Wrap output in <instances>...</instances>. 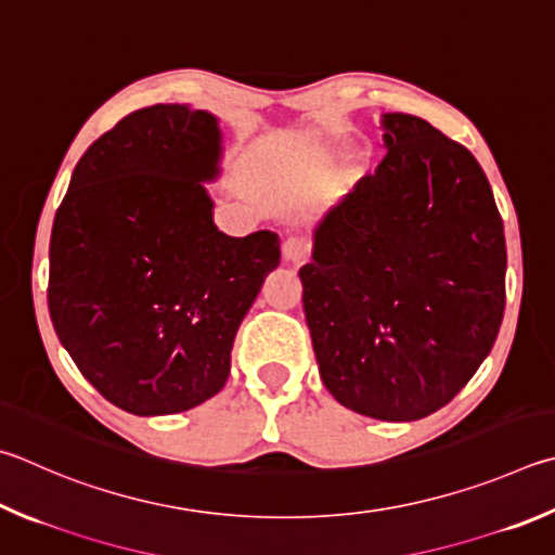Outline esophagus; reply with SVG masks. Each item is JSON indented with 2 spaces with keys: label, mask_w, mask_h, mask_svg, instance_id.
<instances>
[{
  "label": "esophagus",
  "mask_w": 555,
  "mask_h": 555,
  "mask_svg": "<svg viewBox=\"0 0 555 555\" xmlns=\"http://www.w3.org/2000/svg\"><path fill=\"white\" fill-rule=\"evenodd\" d=\"M281 251H284V259L288 261V264H304L310 255V245L306 237L291 235L284 240V247H281Z\"/></svg>",
  "instance_id": "obj_1"
}]
</instances>
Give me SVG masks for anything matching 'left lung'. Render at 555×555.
Here are the masks:
<instances>
[{
    "label": "left lung",
    "mask_w": 555,
    "mask_h": 555,
    "mask_svg": "<svg viewBox=\"0 0 555 555\" xmlns=\"http://www.w3.org/2000/svg\"><path fill=\"white\" fill-rule=\"evenodd\" d=\"M380 128L386 157L318 220L298 276L332 398L412 422L444 408L495 345L505 230L466 147L410 114H383Z\"/></svg>",
    "instance_id": "obj_1"
}]
</instances>
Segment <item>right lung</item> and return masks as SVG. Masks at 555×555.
Here are the masks:
<instances>
[{"label": "right lung", "mask_w": 555, "mask_h": 555, "mask_svg": "<svg viewBox=\"0 0 555 555\" xmlns=\"http://www.w3.org/2000/svg\"><path fill=\"white\" fill-rule=\"evenodd\" d=\"M218 116L133 111L87 147L50 235V320L82 376L140 417L175 415L225 386L237 327L279 267V235L230 237L206 184Z\"/></svg>", "instance_id": "obj_1"}]
</instances>
